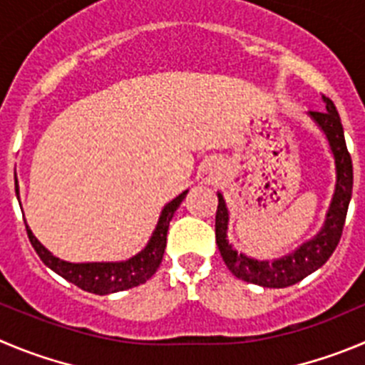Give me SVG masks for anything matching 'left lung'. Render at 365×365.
Segmentation results:
<instances>
[{"instance_id":"8db88e82","label":"left lung","mask_w":365,"mask_h":365,"mask_svg":"<svg viewBox=\"0 0 365 365\" xmlns=\"http://www.w3.org/2000/svg\"><path fill=\"white\" fill-rule=\"evenodd\" d=\"M322 101L326 104V110L312 111L309 115L317 124L321 125L329 145H331L336 165V187L324 227L313 240L297 248L294 254L284 255L282 259L275 261H257L250 259L245 254H237L227 240L229 212H227L223 196L217 194L216 243L225 264L241 281L254 282V284L264 286V288H286V286L302 281L317 268H321L331 257L339 245L353 192V163L351 155L347 151L346 138H344V128L339 111L331 98L322 95Z\"/></svg>"}]
</instances>
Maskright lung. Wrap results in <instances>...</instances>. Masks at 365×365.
Segmentation results:
<instances>
[{
    "label": "right lung",
    "instance_id": "right-lung-1",
    "mask_svg": "<svg viewBox=\"0 0 365 365\" xmlns=\"http://www.w3.org/2000/svg\"><path fill=\"white\" fill-rule=\"evenodd\" d=\"M187 190L180 194L178 198H175L173 202H169L163 207L158 225H156V229L153 232L151 240H149L148 247L140 254H136L135 257H131L129 261H122V263H66V261L59 259V257L50 254L36 240L32 230L29 229V225L25 223L26 234H29L30 243H32L34 250L37 252L41 261L48 268H52L56 274H59L61 277L73 282L75 286H79L81 290L90 292V294H115V292L129 290L133 286L144 284L158 270L160 263H162L163 252H165L169 221L173 220L176 209H178L180 203L183 202Z\"/></svg>",
    "mask_w": 365,
    "mask_h": 365
}]
</instances>
